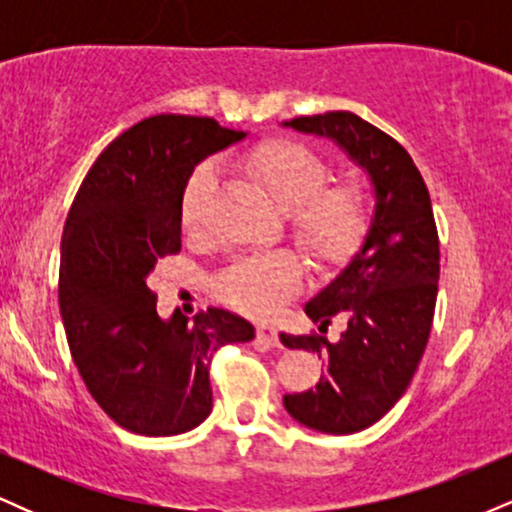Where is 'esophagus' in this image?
<instances>
[{"label":"esophagus","mask_w":512,"mask_h":512,"mask_svg":"<svg viewBox=\"0 0 512 512\" xmlns=\"http://www.w3.org/2000/svg\"><path fill=\"white\" fill-rule=\"evenodd\" d=\"M257 339L267 346H279V332L269 325H257Z\"/></svg>","instance_id":"esophagus-1"}]
</instances>
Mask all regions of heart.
<instances>
[{
    "mask_svg": "<svg viewBox=\"0 0 512 512\" xmlns=\"http://www.w3.org/2000/svg\"><path fill=\"white\" fill-rule=\"evenodd\" d=\"M245 173L264 197L289 211L293 238L317 264H339L358 248L368 231V197L354 182L325 185L327 166L298 142L274 139L243 158ZM214 173L204 166L192 173L182 192L180 216L187 231L202 226ZM303 269L291 252L245 257L226 269L216 284L221 301L255 317H269L301 289Z\"/></svg>",
    "mask_w": 512,
    "mask_h": 512,
    "instance_id": "heart-1",
    "label": "heart"
}]
</instances>
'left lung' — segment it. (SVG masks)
<instances>
[{
    "label": "left lung",
    "mask_w": 512,
    "mask_h": 512,
    "mask_svg": "<svg viewBox=\"0 0 512 512\" xmlns=\"http://www.w3.org/2000/svg\"><path fill=\"white\" fill-rule=\"evenodd\" d=\"M284 127L332 139L368 175L375 195L363 245L305 303L320 330L334 315L346 317L339 342L281 334L284 346L313 351L327 363L315 387L284 395L286 411L298 424L344 436L383 419L419 368L438 296V231L419 168L383 129L349 110L296 117Z\"/></svg>",
    "instance_id": "left-lung-1"
}]
</instances>
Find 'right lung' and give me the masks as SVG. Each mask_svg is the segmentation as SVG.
Wrapping results in <instances>:
<instances>
[{
  "label": "right lung",
  "instance_id": "right-lung-1",
  "mask_svg": "<svg viewBox=\"0 0 512 512\" xmlns=\"http://www.w3.org/2000/svg\"><path fill=\"white\" fill-rule=\"evenodd\" d=\"M248 134L211 117H146L105 146L76 192L62 233L60 313L81 378L117 426L178 436L211 414L209 363L255 327L209 308L187 322L156 313L146 279L178 255L180 202L199 161Z\"/></svg>",
  "mask_w": 512,
  "mask_h": 512
}]
</instances>
